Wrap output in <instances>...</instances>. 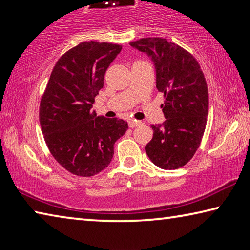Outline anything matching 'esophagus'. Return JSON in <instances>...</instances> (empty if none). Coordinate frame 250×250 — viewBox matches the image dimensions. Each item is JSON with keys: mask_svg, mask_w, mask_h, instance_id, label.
Returning <instances> with one entry per match:
<instances>
[{"mask_svg": "<svg viewBox=\"0 0 250 250\" xmlns=\"http://www.w3.org/2000/svg\"><path fill=\"white\" fill-rule=\"evenodd\" d=\"M140 125H141V121L129 120V126H130V128H135V126H139Z\"/></svg>", "mask_w": 250, "mask_h": 250, "instance_id": "obj_1", "label": "esophagus"}]
</instances>
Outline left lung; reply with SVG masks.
<instances>
[{
	"label": "left lung",
	"instance_id": "left-lung-1",
	"mask_svg": "<svg viewBox=\"0 0 250 250\" xmlns=\"http://www.w3.org/2000/svg\"><path fill=\"white\" fill-rule=\"evenodd\" d=\"M130 45L146 53L154 62L156 88L166 121L152 125L153 138L146 152L156 167H184L200 147L208 115V89L198 62L191 53L160 37H147Z\"/></svg>",
	"mask_w": 250,
	"mask_h": 250
}]
</instances>
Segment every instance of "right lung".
I'll list each match as a JSON object with an SVG mask.
<instances>
[{
  "label": "right lung",
  "mask_w": 250,
  "mask_h": 250,
  "mask_svg": "<svg viewBox=\"0 0 250 250\" xmlns=\"http://www.w3.org/2000/svg\"><path fill=\"white\" fill-rule=\"evenodd\" d=\"M121 49V45L90 41L67 50L54 66L42 96L40 124L45 142L71 174L87 177L104 170L115 142L128 129L125 120L91 111L105 70Z\"/></svg>",
  "instance_id": "right-lung-1"
}]
</instances>
